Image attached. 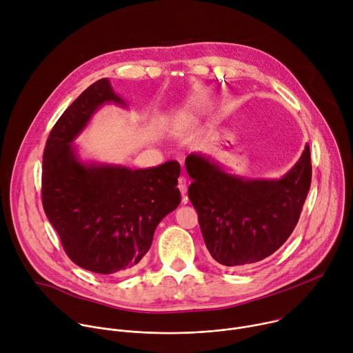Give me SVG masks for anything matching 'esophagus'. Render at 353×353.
<instances>
[{
    "label": "esophagus",
    "mask_w": 353,
    "mask_h": 353,
    "mask_svg": "<svg viewBox=\"0 0 353 353\" xmlns=\"http://www.w3.org/2000/svg\"><path fill=\"white\" fill-rule=\"evenodd\" d=\"M177 187H179L181 195H185V192H187V180L184 177H180L179 183H177Z\"/></svg>",
    "instance_id": "esophagus-1"
}]
</instances>
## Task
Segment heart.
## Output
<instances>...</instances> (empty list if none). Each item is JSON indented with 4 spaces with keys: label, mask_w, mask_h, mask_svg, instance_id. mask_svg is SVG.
<instances>
[{
    "label": "heart",
    "mask_w": 353,
    "mask_h": 353,
    "mask_svg": "<svg viewBox=\"0 0 353 353\" xmlns=\"http://www.w3.org/2000/svg\"><path fill=\"white\" fill-rule=\"evenodd\" d=\"M210 108V102L207 99H196L195 102H192V105L188 108L191 112L199 113V112H204Z\"/></svg>",
    "instance_id": "b5f03b06"
}]
</instances>
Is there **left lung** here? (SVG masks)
I'll use <instances>...</instances> for the list:
<instances>
[{"mask_svg":"<svg viewBox=\"0 0 353 353\" xmlns=\"http://www.w3.org/2000/svg\"><path fill=\"white\" fill-rule=\"evenodd\" d=\"M188 196L199 218L207 248L225 267L263 261L292 234L312 183L310 148L281 179L232 174L204 154H190Z\"/></svg>","mask_w":353,"mask_h":353,"instance_id":"1","label":"left lung"}]
</instances>
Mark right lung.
Returning <instances> with one entry per match:
<instances>
[{
  "mask_svg": "<svg viewBox=\"0 0 353 353\" xmlns=\"http://www.w3.org/2000/svg\"><path fill=\"white\" fill-rule=\"evenodd\" d=\"M108 105L128 109L110 81L85 89L46 142L41 199L68 257L102 275H124L148 253L161 221L180 204L177 162L150 169L83 161L75 139Z\"/></svg>",
  "mask_w": 353,
  "mask_h": 353,
  "instance_id": "1",
  "label": "right lung"
}]
</instances>
